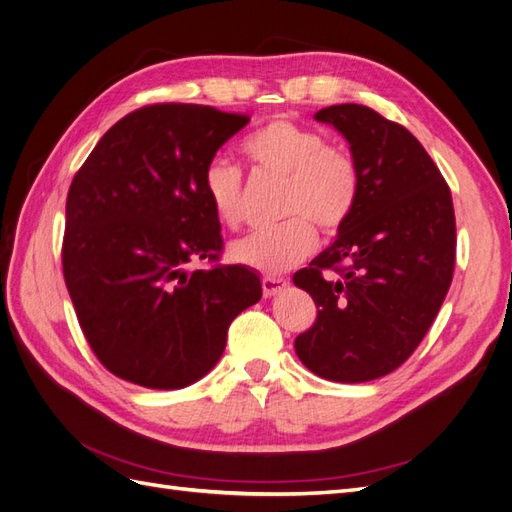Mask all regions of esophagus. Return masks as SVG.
<instances>
[{
    "label": "esophagus",
    "instance_id": "1",
    "mask_svg": "<svg viewBox=\"0 0 512 512\" xmlns=\"http://www.w3.org/2000/svg\"><path fill=\"white\" fill-rule=\"evenodd\" d=\"M286 286H288V282L282 280V277H275V275L262 277V292H265V297H275V294L286 290Z\"/></svg>",
    "mask_w": 512,
    "mask_h": 512
}]
</instances>
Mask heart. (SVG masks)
Here are the masks:
<instances>
[{
  "label": "heart",
  "mask_w": 512,
  "mask_h": 512,
  "mask_svg": "<svg viewBox=\"0 0 512 512\" xmlns=\"http://www.w3.org/2000/svg\"><path fill=\"white\" fill-rule=\"evenodd\" d=\"M245 158L258 170L286 177L282 213L288 220L262 228L230 247V258L262 273H282L314 252L318 224L324 232L342 228L361 194V170L352 153L327 143L320 130L277 117L243 143ZM203 192L224 226L241 220V170L224 158L207 164Z\"/></svg>",
  "instance_id": "obj_1"
}]
</instances>
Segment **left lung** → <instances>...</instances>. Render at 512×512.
I'll use <instances>...</instances> for the list:
<instances>
[{
	"label": "left lung",
	"mask_w": 512,
	"mask_h": 512,
	"mask_svg": "<svg viewBox=\"0 0 512 512\" xmlns=\"http://www.w3.org/2000/svg\"><path fill=\"white\" fill-rule=\"evenodd\" d=\"M314 117L346 136L361 194L335 243L292 277L318 307L294 350L320 378L367 382L406 363L440 312L455 271L453 198L423 145L374 108Z\"/></svg>",
	"instance_id": "1"
}]
</instances>
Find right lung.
<instances>
[{
    "mask_svg": "<svg viewBox=\"0 0 512 512\" xmlns=\"http://www.w3.org/2000/svg\"><path fill=\"white\" fill-rule=\"evenodd\" d=\"M247 115L149 104L108 130L74 175L61 267L98 361L147 389H183L220 361L230 322L262 297L258 275L220 265L224 239L203 175ZM207 259V270L185 266Z\"/></svg>",
    "mask_w": 512,
    "mask_h": 512,
    "instance_id": "right-lung-1",
    "label": "right lung"
}]
</instances>
